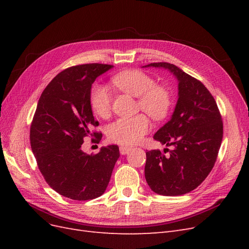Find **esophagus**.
<instances>
[{
  "mask_svg": "<svg viewBox=\"0 0 249 249\" xmlns=\"http://www.w3.org/2000/svg\"><path fill=\"white\" fill-rule=\"evenodd\" d=\"M132 149V147H129V146H124V145H122L119 147V152H120V154L122 155H126L127 153L130 152V150Z\"/></svg>",
  "mask_w": 249,
  "mask_h": 249,
  "instance_id": "34e87169",
  "label": "esophagus"
}]
</instances>
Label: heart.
I'll return each mask as SVG.
<instances>
[{
  "label": "heart",
  "mask_w": 249,
  "mask_h": 249,
  "mask_svg": "<svg viewBox=\"0 0 249 249\" xmlns=\"http://www.w3.org/2000/svg\"><path fill=\"white\" fill-rule=\"evenodd\" d=\"M112 84L122 91L138 97V107L154 119L166 117L171 108V95L149 74L132 70L122 71L112 78ZM90 105L96 115L107 117L111 110V95L108 89L99 83L91 88ZM150 129L149 119L144 114L130 118H118L108 126V137L111 141L124 145L138 143Z\"/></svg>",
  "instance_id": "heart-1"
}]
</instances>
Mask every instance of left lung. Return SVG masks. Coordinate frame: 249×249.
Here are the masks:
<instances>
[{
    "instance_id": "obj_1",
    "label": "left lung",
    "mask_w": 249,
    "mask_h": 249,
    "mask_svg": "<svg viewBox=\"0 0 249 249\" xmlns=\"http://www.w3.org/2000/svg\"><path fill=\"white\" fill-rule=\"evenodd\" d=\"M142 67L166 70L178 83L175 111L154 135L155 140L173 149L166 157L160 149L146 152L145 179L150 189L164 196L189 193L205 180L216 162L223 136L220 112L205 85L177 65L159 62Z\"/></svg>"
}]
</instances>
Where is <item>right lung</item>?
I'll list each match as a JSON object with an SVG mask.
<instances>
[{
  "label": "right lung",
  "mask_w": 249,
  "mask_h": 249,
  "mask_svg": "<svg viewBox=\"0 0 249 249\" xmlns=\"http://www.w3.org/2000/svg\"><path fill=\"white\" fill-rule=\"evenodd\" d=\"M108 64H83L58 73L43 90L30 129V142L37 165L49 186L62 196L89 200L101 196L119 158L117 145L101 147L96 155L81 149L84 138L99 125L92 114L90 92Z\"/></svg>",
  "instance_id": "1"
}]
</instances>
